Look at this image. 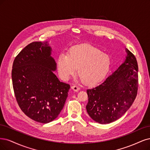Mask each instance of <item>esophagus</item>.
<instances>
[{"label": "esophagus", "mask_w": 150, "mask_h": 150, "mask_svg": "<svg viewBox=\"0 0 150 150\" xmlns=\"http://www.w3.org/2000/svg\"><path fill=\"white\" fill-rule=\"evenodd\" d=\"M71 88L73 89L74 91H78L80 90L79 86L76 85H72L71 86Z\"/></svg>", "instance_id": "34e87169"}]
</instances>
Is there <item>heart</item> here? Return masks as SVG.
<instances>
[{"instance_id":"obj_1","label":"heart","mask_w":150,"mask_h":150,"mask_svg":"<svg viewBox=\"0 0 150 150\" xmlns=\"http://www.w3.org/2000/svg\"><path fill=\"white\" fill-rule=\"evenodd\" d=\"M110 57L100 49L88 44L72 47L69 54L63 52L57 61L59 73L64 79L79 75L84 83L95 85L102 81L111 67Z\"/></svg>"}]
</instances>
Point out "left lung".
Segmentation results:
<instances>
[{
  "mask_svg": "<svg viewBox=\"0 0 150 150\" xmlns=\"http://www.w3.org/2000/svg\"><path fill=\"white\" fill-rule=\"evenodd\" d=\"M126 60L103 83L86 90V106L90 117L101 124L118 120L131 107L137 95L138 63L133 54L127 50Z\"/></svg>",
  "mask_w": 150,
  "mask_h": 150,
  "instance_id": "8db88e82",
  "label": "left lung"
}]
</instances>
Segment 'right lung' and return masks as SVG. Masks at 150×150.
<instances>
[{"mask_svg":"<svg viewBox=\"0 0 150 150\" xmlns=\"http://www.w3.org/2000/svg\"><path fill=\"white\" fill-rule=\"evenodd\" d=\"M48 45L47 42L29 43L16 57L12 70L19 107L27 117L42 123H49L59 116L70 87L54 74L56 63Z\"/></svg>","mask_w":150,"mask_h":150,"instance_id":"obj_1","label":"right lung"}]
</instances>
